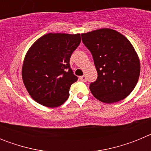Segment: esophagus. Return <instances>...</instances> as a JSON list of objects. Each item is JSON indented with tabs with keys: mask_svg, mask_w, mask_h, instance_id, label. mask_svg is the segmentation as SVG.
I'll return each mask as SVG.
<instances>
[{
	"mask_svg": "<svg viewBox=\"0 0 151 151\" xmlns=\"http://www.w3.org/2000/svg\"><path fill=\"white\" fill-rule=\"evenodd\" d=\"M80 80L82 81V82H86L87 81V77L85 76H82L79 77Z\"/></svg>",
	"mask_w": 151,
	"mask_h": 151,
	"instance_id": "34e87169",
	"label": "esophagus"
}]
</instances>
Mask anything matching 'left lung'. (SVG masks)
<instances>
[{
  "label": "left lung",
  "instance_id": "1",
  "mask_svg": "<svg viewBox=\"0 0 151 151\" xmlns=\"http://www.w3.org/2000/svg\"><path fill=\"white\" fill-rule=\"evenodd\" d=\"M82 39L93 56L98 75L89 86L93 96L106 104L128 97L137 85L141 70L139 57L129 39L107 28L82 33Z\"/></svg>",
  "mask_w": 151,
  "mask_h": 151
}]
</instances>
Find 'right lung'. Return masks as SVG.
I'll use <instances>...</instances> for the list:
<instances>
[{
	"label": "right lung",
	"mask_w": 151,
	"mask_h": 151,
	"mask_svg": "<svg viewBox=\"0 0 151 151\" xmlns=\"http://www.w3.org/2000/svg\"><path fill=\"white\" fill-rule=\"evenodd\" d=\"M80 42L78 33L50 32L29 47L22 63V78L34 101L54 108L68 99L69 88L78 79L70 69L69 59Z\"/></svg>",
	"instance_id": "obj_1"
}]
</instances>
